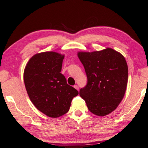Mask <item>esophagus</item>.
<instances>
[{
  "instance_id": "obj_1",
  "label": "esophagus",
  "mask_w": 148,
  "mask_h": 148,
  "mask_svg": "<svg viewBox=\"0 0 148 148\" xmlns=\"http://www.w3.org/2000/svg\"><path fill=\"white\" fill-rule=\"evenodd\" d=\"M74 87L76 88V89H77V90H79V87H78V85H74Z\"/></svg>"
}]
</instances>
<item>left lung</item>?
I'll use <instances>...</instances> for the list:
<instances>
[{
  "label": "left lung",
  "mask_w": 148,
  "mask_h": 148,
  "mask_svg": "<svg viewBox=\"0 0 148 148\" xmlns=\"http://www.w3.org/2000/svg\"><path fill=\"white\" fill-rule=\"evenodd\" d=\"M84 66L87 83L79 90L89 111L106 116L116 109L125 95L128 67L123 56L112 48L77 53Z\"/></svg>",
  "instance_id": "obj_1"
}]
</instances>
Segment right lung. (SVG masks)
Here are the masks:
<instances>
[{
  "mask_svg": "<svg viewBox=\"0 0 148 148\" xmlns=\"http://www.w3.org/2000/svg\"><path fill=\"white\" fill-rule=\"evenodd\" d=\"M64 55L45 52L34 55L24 71V82L28 96L36 108L52 118L69 111L72 98L78 91L67 84L61 73Z\"/></svg>",
  "mask_w": 148,
  "mask_h": 148,
  "instance_id": "right-lung-1",
  "label": "right lung"
}]
</instances>
